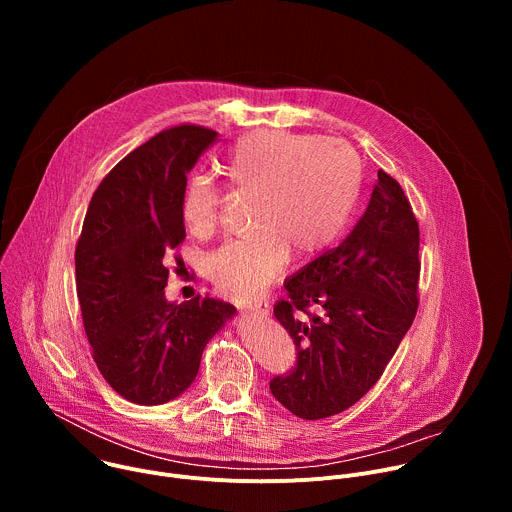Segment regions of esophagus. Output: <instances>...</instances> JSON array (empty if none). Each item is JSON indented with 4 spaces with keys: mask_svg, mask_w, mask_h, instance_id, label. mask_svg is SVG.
Segmentation results:
<instances>
[{
    "mask_svg": "<svg viewBox=\"0 0 512 512\" xmlns=\"http://www.w3.org/2000/svg\"><path fill=\"white\" fill-rule=\"evenodd\" d=\"M247 312H251L255 316H267L269 314V304H251V306H247Z\"/></svg>",
    "mask_w": 512,
    "mask_h": 512,
    "instance_id": "34e87169",
    "label": "esophagus"
}]
</instances>
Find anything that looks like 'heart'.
Instances as JSON below:
<instances>
[{"label": "heart", "mask_w": 512, "mask_h": 512, "mask_svg": "<svg viewBox=\"0 0 512 512\" xmlns=\"http://www.w3.org/2000/svg\"><path fill=\"white\" fill-rule=\"evenodd\" d=\"M229 186L251 196L245 239L229 241L206 259L218 291L253 300L279 277L289 253L310 259L344 229L360 186V160L346 141L261 129L241 137L223 164ZM221 194L206 176H192L180 196L186 231H216Z\"/></svg>", "instance_id": "obj_1"}]
</instances>
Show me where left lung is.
Instances as JSON below:
<instances>
[{
  "mask_svg": "<svg viewBox=\"0 0 512 512\" xmlns=\"http://www.w3.org/2000/svg\"><path fill=\"white\" fill-rule=\"evenodd\" d=\"M377 176L352 233L291 275L273 308L298 364L269 389L302 419L336 415L367 395L417 312L419 225L399 182Z\"/></svg>",
  "mask_w": 512,
  "mask_h": 512,
  "instance_id": "obj_1",
  "label": "left lung"
}]
</instances>
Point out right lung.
Wrapping results in <instances>:
<instances>
[{
	"mask_svg": "<svg viewBox=\"0 0 512 512\" xmlns=\"http://www.w3.org/2000/svg\"><path fill=\"white\" fill-rule=\"evenodd\" d=\"M216 135L178 125L139 145L95 190L77 243V296L93 358L105 381L137 405L180 397L208 340L237 312L210 296L168 302L164 291V257L186 239V174Z\"/></svg>",
	"mask_w": 512,
	"mask_h": 512,
	"instance_id": "add662e5",
	"label": "right lung"
}]
</instances>
